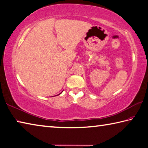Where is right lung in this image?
I'll use <instances>...</instances> for the list:
<instances>
[{
  "mask_svg": "<svg viewBox=\"0 0 148 148\" xmlns=\"http://www.w3.org/2000/svg\"><path fill=\"white\" fill-rule=\"evenodd\" d=\"M61 93H60V94H61Z\"/></svg>",
  "mask_w": 148,
  "mask_h": 148,
  "instance_id": "obj_1",
  "label": "right lung"
}]
</instances>
